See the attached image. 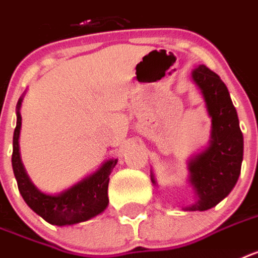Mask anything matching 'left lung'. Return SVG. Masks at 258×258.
Returning a JSON list of instances; mask_svg holds the SVG:
<instances>
[{
    "instance_id": "obj_1",
    "label": "left lung",
    "mask_w": 258,
    "mask_h": 258,
    "mask_svg": "<svg viewBox=\"0 0 258 258\" xmlns=\"http://www.w3.org/2000/svg\"><path fill=\"white\" fill-rule=\"evenodd\" d=\"M192 81L202 91L207 111L212 118V131L208 147L188 162L189 183L198 195V202L184 209L207 211L227 198L237 183L244 138L237 111L219 75L200 64L192 71ZM151 180L156 184L154 175H151Z\"/></svg>"
}]
</instances>
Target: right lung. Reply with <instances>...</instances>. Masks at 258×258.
Here are the masks:
<instances>
[{
  "mask_svg": "<svg viewBox=\"0 0 258 258\" xmlns=\"http://www.w3.org/2000/svg\"><path fill=\"white\" fill-rule=\"evenodd\" d=\"M22 98L17 103V125L13 135V155L12 165L16 176L18 189L25 203L34 211L37 215L46 220L47 223L63 227L73 225L82 221L93 219L102 213L108 205V181L118 159H110L104 162L99 169L90 176L85 177L79 183L68 188L58 195L43 194L27 176L24 164L20 156V131H21V114L20 108Z\"/></svg>",
  "mask_w": 258,
  "mask_h": 258,
  "instance_id": "add662e5",
  "label": "right lung"
}]
</instances>
